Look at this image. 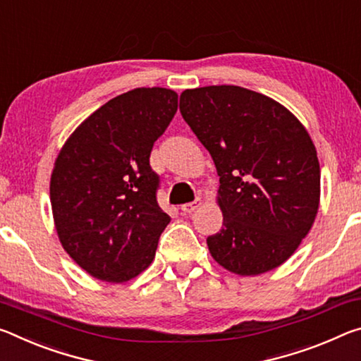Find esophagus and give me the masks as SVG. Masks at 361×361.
<instances>
[{
    "label": "esophagus",
    "instance_id": "esophagus-1",
    "mask_svg": "<svg viewBox=\"0 0 361 361\" xmlns=\"http://www.w3.org/2000/svg\"><path fill=\"white\" fill-rule=\"evenodd\" d=\"M198 206H202V200H195V202H192V203L182 204L180 209H182V212H185V214H190V212H193L195 209H197Z\"/></svg>",
    "mask_w": 361,
    "mask_h": 361
}]
</instances>
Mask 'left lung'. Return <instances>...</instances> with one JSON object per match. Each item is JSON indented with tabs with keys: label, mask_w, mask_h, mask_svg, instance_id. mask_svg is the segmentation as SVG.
Masks as SVG:
<instances>
[{
	"label": "left lung",
	"mask_w": 361,
	"mask_h": 361,
	"mask_svg": "<svg viewBox=\"0 0 361 361\" xmlns=\"http://www.w3.org/2000/svg\"><path fill=\"white\" fill-rule=\"evenodd\" d=\"M179 109L221 182L224 224L206 240L211 256L243 276L276 269L320 204V164L307 129L276 100L240 86L185 90Z\"/></svg>",
	"instance_id": "left-lung-1"
}]
</instances>
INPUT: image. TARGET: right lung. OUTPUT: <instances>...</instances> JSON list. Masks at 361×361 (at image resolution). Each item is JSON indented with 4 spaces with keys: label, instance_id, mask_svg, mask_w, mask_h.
<instances>
[{
    "label": "right lung",
    "instance_id": "obj_1",
    "mask_svg": "<svg viewBox=\"0 0 361 361\" xmlns=\"http://www.w3.org/2000/svg\"><path fill=\"white\" fill-rule=\"evenodd\" d=\"M177 111L166 87H135L86 118L51 174V206L63 250L97 280L123 283L155 257L171 217L157 203L155 140Z\"/></svg>",
    "mask_w": 361,
    "mask_h": 361
}]
</instances>
